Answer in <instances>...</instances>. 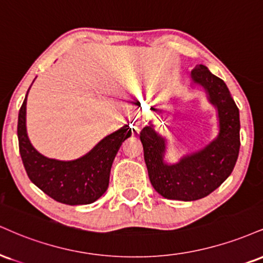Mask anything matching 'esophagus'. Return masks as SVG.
Wrapping results in <instances>:
<instances>
[{
  "instance_id": "obj_1",
  "label": "esophagus",
  "mask_w": 263,
  "mask_h": 263,
  "mask_svg": "<svg viewBox=\"0 0 263 263\" xmlns=\"http://www.w3.org/2000/svg\"><path fill=\"white\" fill-rule=\"evenodd\" d=\"M142 125V119L141 118H136L135 120H134V126H135V128H138L140 127V126Z\"/></svg>"
}]
</instances>
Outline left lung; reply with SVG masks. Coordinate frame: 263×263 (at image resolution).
<instances>
[{
  "mask_svg": "<svg viewBox=\"0 0 263 263\" xmlns=\"http://www.w3.org/2000/svg\"><path fill=\"white\" fill-rule=\"evenodd\" d=\"M192 87L201 85L216 107L218 135L200 151L185 154L176 163L165 160V137L152 121L140 134L144 162L154 190L167 200L196 201L219 187L233 172L240 149L239 109L223 80L203 65L191 71Z\"/></svg>",
  "mask_w": 263,
  "mask_h": 263,
  "instance_id": "obj_1",
  "label": "left lung"
}]
</instances>
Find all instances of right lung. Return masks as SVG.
<instances>
[{"label": "right lung", "instance_id": "1", "mask_svg": "<svg viewBox=\"0 0 263 263\" xmlns=\"http://www.w3.org/2000/svg\"><path fill=\"white\" fill-rule=\"evenodd\" d=\"M28 91L18 115L17 132L21 157L30 181L61 203L69 205L93 203L107 190L110 170L116 153L122 142L132 135L129 125L107 135L78 159H51L39 153L28 137Z\"/></svg>", "mask_w": 263, "mask_h": 263}]
</instances>
